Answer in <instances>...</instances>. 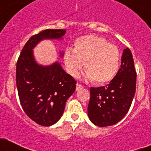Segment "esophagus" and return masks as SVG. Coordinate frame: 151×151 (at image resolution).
<instances>
[{"mask_svg":"<svg viewBox=\"0 0 151 151\" xmlns=\"http://www.w3.org/2000/svg\"><path fill=\"white\" fill-rule=\"evenodd\" d=\"M83 88V86L81 85V84H76V90H80V89Z\"/></svg>","mask_w":151,"mask_h":151,"instance_id":"34e87169","label":"esophagus"}]
</instances>
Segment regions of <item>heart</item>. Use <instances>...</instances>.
I'll return each mask as SVG.
<instances>
[{
    "label": "heart",
    "instance_id": "1",
    "mask_svg": "<svg viewBox=\"0 0 151 151\" xmlns=\"http://www.w3.org/2000/svg\"><path fill=\"white\" fill-rule=\"evenodd\" d=\"M63 59L72 76H78L84 63L86 78L96 84H104L112 81L119 71L120 52L105 38L87 35L77 38L73 51L66 50Z\"/></svg>",
    "mask_w": 151,
    "mask_h": 151
}]
</instances>
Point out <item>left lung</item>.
<instances>
[{
  "label": "left lung",
  "instance_id": "obj_1",
  "mask_svg": "<svg viewBox=\"0 0 151 151\" xmlns=\"http://www.w3.org/2000/svg\"><path fill=\"white\" fill-rule=\"evenodd\" d=\"M136 86V72L130 49H124L121 67L113 80L106 86L90 88L87 114L99 127L113 125L128 112Z\"/></svg>",
  "mask_w": 151,
  "mask_h": 151
}]
</instances>
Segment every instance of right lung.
I'll use <instances>...</instances> for the list:
<instances>
[{
    "instance_id": "right-lung-1",
    "label": "right lung",
    "mask_w": 151,
    "mask_h": 151,
    "mask_svg": "<svg viewBox=\"0 0 151 151\" xmlns=\"http://www.w3.org/2000/svg\"><path fill=\"white\" fill-rule=\"evenodd\" d=\"M65 33L64 29H45L32 36L17 61L16 84L23 110L32 120L45 127L61 119L76 81L57 61L49 66L38 64L33 49L42 40H61Z\"/></svg>"
}]
</instances>
